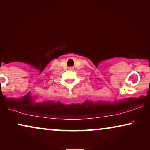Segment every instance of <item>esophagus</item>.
<instances>
[{
    "mask_svg": "<svg viewBox=\"0 0 150 150\" xmlns=\"http://www.w3.org/2000/svg\"><path fill=\"white\" fill-rule=\"evenodd\" d=\"M72 69V68H70V69Z\"/></svg>",
    "mask_w": 150,
    "mask_h": 150,
    "instance_id": "obj_1",
    "label": "esophagus"
}]
</instances>
